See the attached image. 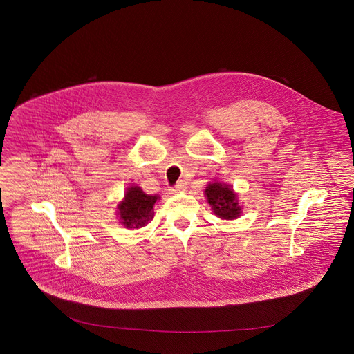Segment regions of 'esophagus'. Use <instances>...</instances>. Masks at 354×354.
I'll return each mask as SVG.
<instances>
[{
    "instance_id": "esophagus-1",
    "label": "esophagus",
    "mask_w": 354,
    "mask_h": 354,
    "mask_svg": "<svg viewBox=\"0 0 354 354\" xmlns=\"http://www.w3.org/2000/svg\"><path fill=\"white\" fill-rule=\"evenodd\" d=\"M185 187H187V183H185L184 180H180V181L174 185V189H173V191H174V192H180V191H183Z\"/></svg>"
}]
</instances>
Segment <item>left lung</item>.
Segmentation results:
<instances>
[{
  "label": "left lung",
  "instance_id": "1",
  "mask_svg": "<svg viewBox=\"0 0 354 354\" xmlns=\"http://www.w3.org/2000/svg\"><path fill=\"white\" fill-rule=\"evenodd\" d=\"M204 194L216 216L223 219H234L240 215L241 207L239 205L237 196L229 185L212 183L205 188Z\"/></svg>",
  "mask_w": 354,
  "mask_h": 354
}]
</instances>
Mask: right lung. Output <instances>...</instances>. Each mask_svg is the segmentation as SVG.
Listing matches in <instances>:
<instances>
[{
  "instance_id": "add662e5",
  "label": "right lung",
  "mask_w": 354,
  "mask_h": 354,
  "mask_svg": "<svg viewBox=\"0 0 354 354\" xmlns=\"http://www.w3.org/2000/svg\"><path fill=\"white\" fill-rule=\"evenodd\" d=\"M158 196L146 195L139 187L128 188L124 202L118 204V215L121 223L129 229H139L151 222L153 204Z\"/></svg>"
}]
</instances>
